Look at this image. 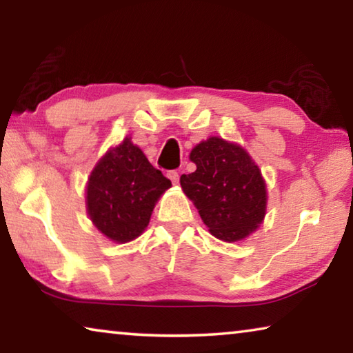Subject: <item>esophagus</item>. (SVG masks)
<instances>
[{
    "instance_id": "obj_1",
    "label": "esophagus",
    "mask_w": 353,
    "mask_h": 353,
    "mask_svg": "<svg viewBox=\"0 0 353 353\" xmlns=\"http://www.w3.org/2000/svg\"><path fill=\"white\" fill-rule=\"evenodd\" d=\"M166 176H168V179H170V181L172 182V183H179V172L177 171H174V170H172V171H168V172H166Z\"/></svg>"
}]
</instances>
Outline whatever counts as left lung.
Masks as SVG:
<instances>
[{
  "label": "left lung",
  "instance_id": "obj_1",
  "mask_svg": "<svg viewBox=\"0 0 353 353\" xmlns=\"http://www.w3.org/2000/svg\"><path fill=\"white\" fill-rule=\"evenodd\" d=\"M190 159L196 171L182 174L181 185L210 234L223 241L252 234L265 218L266 187L248 152L212 137L199 143Z\"/></svg>",
  "mask_w": 353,
  "mask_h": 353
}]
</instances>
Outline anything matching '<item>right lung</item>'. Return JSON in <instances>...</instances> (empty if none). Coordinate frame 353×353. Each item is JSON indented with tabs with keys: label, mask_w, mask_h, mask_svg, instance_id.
<instances>
[{
	"label": "right lung",
	"mask_w": 353,
	"mask_h": 353,
	"mask_svg": "<svg viewBox=\"0 0 353 353\" xmlns=\"http://www.w3.org/2000/svg\"><path fill=\"white\" fill-rule=\"evenodd\" d=\"M171 181L129 139L99 160L87 185V210L98 230L117 243L146 229L157 199Z\"/></svg>",
	"instance_id": "add662e5"
}]
</instances>
